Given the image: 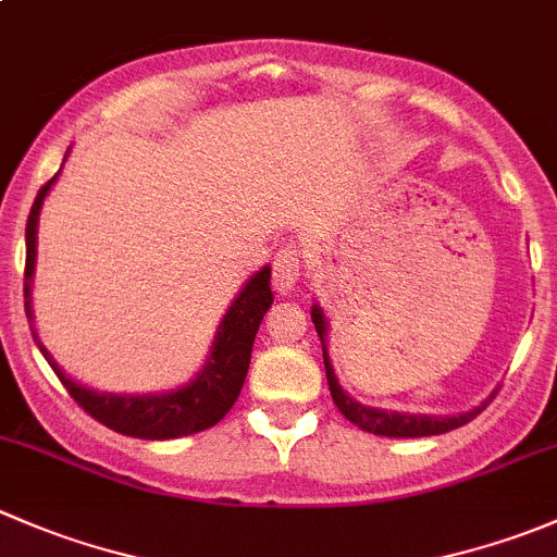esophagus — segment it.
Listing matches in <instances>:
<instances>
[{
  "instance_id": "obj_1",
  "label": "esophagus",
  "mask_w": 557,
  "mask_h": 557,
  "mask_svg": "<svg viewBox=\"0 0 557 557\" xmlns=\"http://www.w3.org/2000/svg\"><path fill=\"white\" fill-rule=\"evenodd\" d=\"M272 272H274V288H277L280 294L294 290L301 277L299 250H296V247H283V250H277V256H274V263H272Z\"/></svg>"
}]
</instances>
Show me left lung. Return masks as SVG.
Instances as JSON below:
<instances>
[{"instance_id": "1", "label": "left lung", "mask_w": 557, "mask_h": 557, "mask_svg": "<svg viewBox=\"0 0 557 557\" xmlns=\"http://www.w3.org/2000/svg\"><path fill=\"white\" fill-rule=\"evenodd\" d=\"M312 323H315V332L321 337L323 345V364H326V381L329 392H332L334 405L339 408V413L348 419L350 424H356L359 430L372 435H386V438H424V435H444L449 430L462 428L473 419V416L482 413V408L487 403L476 405L471 410H462V413L455 416H428V413H405V410H383V408H370V405H361L359 399L350 397L343 386H339L337 375H334V367L329 361V345H326V332L329 323L326 315H323L321 305H312L310 310ZM493 399V397H490Z\"/></svg>"}]
</instances>
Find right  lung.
<instances>
[{
    "label": "right lung",
    "mask_w": 557,
    "mask_h": 557,
    "mask_svg": "<svg viewBox=\"0 0 557 557\" xmlns=\"http://www.w3.org/2000/svg\"><path fill=\"white\" fill-rule=\"evenodd\" d=\"M67 160V154H64ZM59 176V174H57ZM53 176L40 193H37L35 203H32L29 220H26V272H24V307L26 318H29L32 337H35L37 348L46 356L48 364L64 383L70 397L81 405L89 416H95L97 422L106 428L116 430L122 435H133V438L144 441H169L182 438V435L201 433V430L214 428V424L234 408L236 397L242 392V383L247 377V367H250L252 343H256L258 326H261L263 315L272 307V269L263 267L261 272L252 274L245 283V288L236 294L231 307L225 310L223 321H220L218 334H214L212 350H209L207 361L198 370L193 381L182 383V386L169 388V392H149V394H113V392H97V388L84 386V383L73 381L62 367L53 361L46 345L40 343L35 332V312H32V283H35V263H37V223H40V209L46 201L48 190L57 182Z\"/></svg>",
    "instance_id": "1"
}]
</instances>
